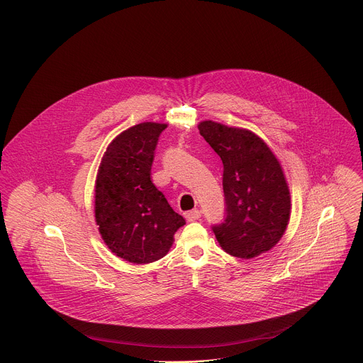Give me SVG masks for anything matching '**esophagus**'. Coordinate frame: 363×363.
Listing matches in <instances>:
<instances>
[{"label":"esophagus","mask_w":363,"mask_h":363,"mask_svg":"<svg viewBox=\"0 0 363 363\" xmlns=\"http://www.w3.org/2000/svg\"><path fill=\"white\" fill-rule=\"evenodd\" d=\"M185 218H186V221H196V220H199L201 218V211L199 210H192V211H188V213H185Z\"/></svg>","instance_id":"1"}]
</instances>
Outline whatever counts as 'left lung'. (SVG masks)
Returning a JSON list of instances; mask_svg holds the SVG:
<instances>
[{"label":"left lung","mask_w":363,"mask_h":363,"mask_svg":"<svg viewBox=\"0 0 363 363\" xmlns=\"http://www.w3.org/2000/svg\"><path fill=\"white\" fill-rule=\"evenodd\" d=\"M201 136L224 165L227 217L213 231L233 257L254 258L283 237L291 211L283 168L269 145L254 132L213 121L198 125Z\"/></svg>","instance_id":"left-lung-1"}]
</instances>
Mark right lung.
<instances>
[{"instance_id": "add662e5", "label": "right lung", "mask_w": 363, "mask_h": 363, "mask_svg": "<svg viewBox=\"0 0 363 363\" xmlns=\"http://www.w3.org/2000/svg\"><path fill=\"white\" fill-rule=\"evenodd\" d=\"M168 125L143 122L119 133L103 155L94 185V218L112 252L133 264L168 254L185 224L152 184L150 168L160 135Z\"/></svg>"}]
</instances>
